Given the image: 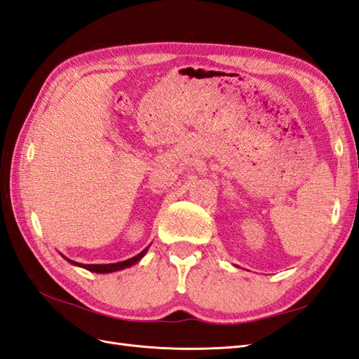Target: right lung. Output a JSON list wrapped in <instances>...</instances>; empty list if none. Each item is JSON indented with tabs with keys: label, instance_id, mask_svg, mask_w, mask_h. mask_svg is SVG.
Returning a JSON list of instances; mask_svg holds the SVG:
<instances>
[{
	"label": "right lung",
	"instance_id": "right-lung-1",
	"mask_svg": "<svg viewBox=\"0 0 359 359\" xmlns=\"http://www.w3.org/2000/svg\"><path fill=\"white\" fill-rule=\"evenodd\" d=\"M149 247H150V245H149ZM149 247H145V249H144L141 253H137L136 256H133V258H130V259H126V261H123V262H114V264H80V262H76V261H71V259L65 258V256H63V255H62V256H63V258H65L69 264L77 265V267H81V269H86V270L92 271V273H114V271L124 270V269H127V267H132V265L140 262V261L144 258V256H145L147 250H149Z\"/></svg>",
	"mask_w": 359,
	"mask_h": 359
}]
</instances>
